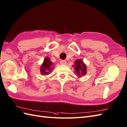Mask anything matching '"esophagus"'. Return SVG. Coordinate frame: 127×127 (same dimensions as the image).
<instances>
[{"instance_id":"esophagus-1","label":"esophagus","mask_w":127,"mask_h":127,"mask_svg":"<svg viewBox=\"0 0 127 127\" xmlns=\"http://www.w3.org/2000/svg\"><path fill=\"white\" fill-rule=\"evenodd\" d=\"M60 63L61 64H62V65H65V64H66V61H64V60H61L60 61Z\"/></svg>"}]
</instances>
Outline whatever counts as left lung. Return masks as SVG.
<instances>
[{"mask_svg": "<svg viewBox=\"0 0 127 127\" xmlns=\"http://www.w3.org/2000/svg\"><path fill=\"white\" fill-rule=\"evenodd\" d=\"M74 64L73 67L75 70L74 72L78 77H82L86 74L87 66L82 60H76L74 61Z\"/></svg>", "mask_w": 127, "mask_h": 127, "instance_id": "left-lung-1", "label": "left lung"}]
</instances>
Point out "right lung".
<instances>
[{"mask_svg":"<svg viewBox=\"0 0 127 127\" xmlns=\"http://www.w3.org/2000/svg\"><path fill=\"white\" fill-rule=\"evenodd\" d=\"M53 65L54 63L48 57H45L40 67V72L42 75H48L50 73L51 71L54 69Z\"/></svg>","mask_w":127,"mask_h":127,"instance_id":"add662e5","label":"right lung"}]
</instances>
